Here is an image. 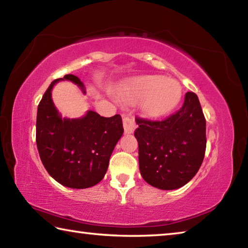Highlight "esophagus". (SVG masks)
Instances as JSON below:
<instances>
[{"mask_svg": "<svg viewBox=\"0 0 248 248\" xmlns=\"http://www.w3.org/2000/svg\"><path fill=\"white\" fill-rule=\"evenodd\" d=\"M123 124H124V132L125 133H132L136 129V123H134V119L130 116H124L123 118Z\"/></svg>", "mask_w": 248, "mask_h": 248, "instance_id": "1", "label": "esophagus"}]
</instances>
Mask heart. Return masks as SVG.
<instances>
[{"instance_id": "heart-1", "label": "heart", "mask_w": 248, "mask_h": 248, "mask_svg": "<svg viewBox=\"0 0 248 248\" xmlns=\"http://www.w3.org/2000/svg\"><path fill=\"white\" fill-rule=\"evenodd\" d=\"M134 97L146 100L145 109L150 115L161 116L177 106L183 96L180 83L159 75H146L134 78L131 83Z\"/></svg>"}]
</instances>
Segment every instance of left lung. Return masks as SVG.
Segmentation results:
<instances>
[{
	"label": "left lung",
	"instance_id": "8db88e82",
	"mask_svg": "<svg viewBox=\"0 0 248 248\" xmlns=\"http://www.w3.org/2000/svg\"><path fill=\"white\" fill-rule=\"evenodd\" d=\"M136 121L134 137L143 179L164 190L186 185L202 164L207 144L205 118L198 96L188 92L182 108L165 119L137 117Z\"/></svg>",
	"mask_w": 248,
	"mask_h": 248
}]
</instances>
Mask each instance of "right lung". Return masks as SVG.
<instances>
[{
  "instance_id": "obj_1",
  "label": "right lung",
  "mask_w": 248,
  "mask_h": 248,
  "mask_svg": "<svg viewBox=\"0 0 248 248\" xmlns=\"http://www.w3.org/2000/svg\"><path fill=\"white\" fill-rule=\"evenodd\" d=\"M61 79H69L83 89L73 74L50 84L38 105L36 143L41 162L49 175L63 186L83 189L95 186L106 174L109 158L123 136L120 115L102 117L89 110L79 119H62L54 107L51 91Z\"/></svg>"
}]
</instances>
